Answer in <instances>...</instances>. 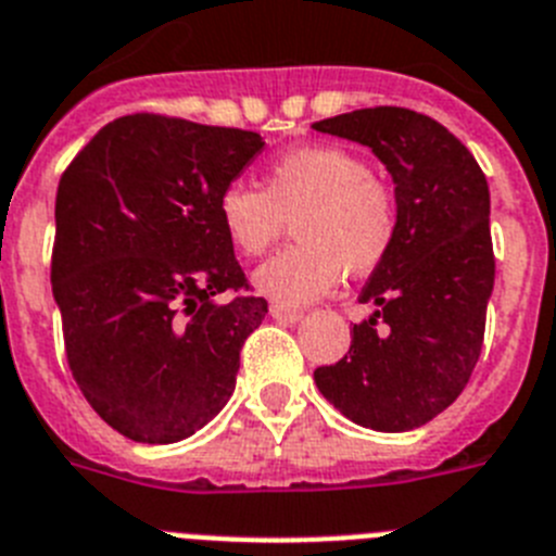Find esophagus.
<instances>
[{"instance_id":"obj_1","label":"esophagus","mask_w":556,"mask_h":556,"mask_svg":"<svg viewBox=\"0 0 556 556\" xmlns=\"http://www.w3.org/2000/svg\"><path fill=\"white\" fill-rule=\"evenodd\" d=\"M302 316H305V313L296 311V307L271 305V318H277V321H288V325H296V321H302Z\"/></svg>"}]
</instances>
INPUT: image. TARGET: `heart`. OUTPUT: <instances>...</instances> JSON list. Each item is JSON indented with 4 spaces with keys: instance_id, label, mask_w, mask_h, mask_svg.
Instances as JSON below:
<instances>
[{
    "instance_id": "b5f03b06",
    "label": "heart",
    "mask_w": 556,
    "mask_h": 556,
    "mask_svg": "<svg viewBox=\"0 0 556 556\" xmlns=\"http://www.w3.org/2000/svg\"><path fill=\"white\" fill-rule=\"evenodd\" d=\"M226 238L245 257L271 249L296 218L299 245L263 263L251 282L282 305L325 296L341 274L375 271L397 238V198L364 156L341 144H307L265 170V190L235 181L218 198Z\"/></svg>"
}]
</instances>
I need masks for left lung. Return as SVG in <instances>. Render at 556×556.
I'll use <instances>...</instances> for the list:
<instances>
[{"mask_svg":"<svg viewBox=\"0 0 556 556\" xmlns=\"http://www.w3.org/2000/svg\"><path fill=\"white\" fill-rule=\"evenodd\" d=\"M313 128L366 144L397 198V238L358 296L378 311L313 380L355 425L414 431L462 394L481 355L495 282L490 187L465 144L417 111L378 105Z\"/></svg>","mask_w":556,"mask_h":556,"instance_id":"left-lung-1","label":"left lung"}]
</instances>
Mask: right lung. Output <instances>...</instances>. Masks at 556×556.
<instances>
[{
    "mask_svg": "<svg viewBox=\"0 0 556 556\" xmlns=\"http://www.w3.org/2000/svg\"><path fill=\"white\" fill-rule=\"evenodd\" d=\"M265 148L240 128L162 114L103 125L55 195L52 296L89 405L134 442L170 445L229 403L263 296L218 218V198Z\"/></svg>",
    "mask_w": 556,
    "mask_h": 556,
    "instance_id": "add662e5",
    "label": "right lung"
}]
</instances>
